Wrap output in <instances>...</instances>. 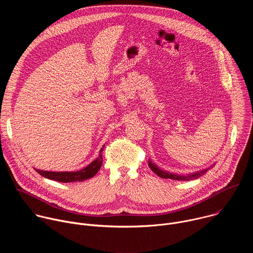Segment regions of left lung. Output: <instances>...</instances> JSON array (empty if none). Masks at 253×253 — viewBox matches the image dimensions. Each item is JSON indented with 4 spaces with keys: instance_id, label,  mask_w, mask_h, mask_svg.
I'll return each instance as SVG.
<instances>
[{
    "instance_id": "1",
    "label": "left lung",
    "mask_w": 253,
    "mask_h": 253,
    "mask_svg": "<svg viewBox=\"0 0 253 253\" xmlns=\"http://www.w3.org/2000/svg\"><path fill=\"white\" fill-rule=\"evenodd\" d=\"M148 165L150 167V169L159 177L161 178H165V179H173V180H189V179H193V178H197L199 176H201L203 173H205L207 170H203L201 172H197L194 174H190V175H177V174H173V173H169L166 171L161 170L160 168H158L156 165H154L150 160L148 161Z\"/></svg>"
}]
</instances>
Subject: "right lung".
I'll return each mask as SVG.
<instances>
[{
  "label": "right lung",
  "instance_id": "add662e5",
  "mask_svg": "<svg viewBox=\"0 0 253 253\" xmlns=\"http://www.w3.org/2000/svg\"><path fill=\"white\" fill-rule=\"evenodd\" d=\"M103 149L104 148L102 147L100 150L99 156L90 165H88L84 169L76 171V172H51V171H43V170H38V169H35V170L37 171L40 175H42L43 177H46V178L52 179V180H56V181L63 182V183L84 181V180L93 177L100 170L102 163H103V157H102Z\"/></svg>",
  "mask_w": 253,
  "mask_h": 253
}]
</instances>
